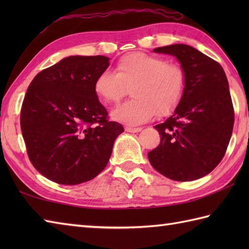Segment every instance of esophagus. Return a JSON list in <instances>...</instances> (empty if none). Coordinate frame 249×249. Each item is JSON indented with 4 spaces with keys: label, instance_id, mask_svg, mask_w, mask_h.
<instances>
[{
    "label": "esophagus",
    "instance_id": "obj_1",
    "mask_svg": "<svg viewBox=\"0 0 249 249\" xmlns=\"http://www.w3.org/2000/svg\"><path fill=\"white\" fill-rule=\"evenodd\" d=\"M141 127H126L125 130L128 131V133H139L141 131Z\"/></svg>",
    "mask_w": 249,
    "mask_h": 249
}]
</instances>
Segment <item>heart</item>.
<instances>
[{
    "mask_svg": "<svg viewBox=\"0 0 249 249\" xmlns=\"http://www.w3.org/2000/svg\"><path fill=\"white\" fill-rule=\"evenodd\" d=\"M187 75L184 68L167 57L143 52L122 56L115 72L100 71L94 81V92L106 105H116L131 88V98L112 112V118L125 124L137 125L156 113H172L186 92Z\"/></svg>",
    "mask_w": 249,
    "mask_h": 249,
    "instance_id": "1",
    "label": "heart"
}]
</instances>
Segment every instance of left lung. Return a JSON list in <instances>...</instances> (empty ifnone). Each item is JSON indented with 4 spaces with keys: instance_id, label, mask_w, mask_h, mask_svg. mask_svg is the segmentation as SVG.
<instances>
[{
    "instance_id": "left-lung-1",
    "label": "left lung",
    "mask_w": 249,
    "mask_h": 249,
    "mask_svg": "<svg viewBox=\"0 0 249 249\" xmlns=\"http://www.w3.org/2000/svg\"><path fill=\"white\" fill-rule=\"evenodd\" d=\"M176 56L187 75L184 97L174 113L155 128L160 137L147 153L153 168L173 181L202 178L223 160L234 124L226 73L218 62L188 45L155 48Z\"/></svg>"
}]
</instances>
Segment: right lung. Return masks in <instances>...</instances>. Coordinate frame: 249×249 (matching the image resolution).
Listing matches in <instances>:
<instances>
[{"instance_id": "add662e5", "label": "right lung", "mask_w": 249, "mask_h": 249, "mask_svg": "<svg viewBox=\"0 0 249 249\" xmlns=\"http://www.w3.org/2000/svg\"><path fill=\"white\" fill-rule=\"evenodd\" d=\"M107 56L73 55L37 73L21 107L28 156L37 171L57 184L77 185L107 166L123 126L109 121L94 92Z\"/></svg>"}]
</instances>
